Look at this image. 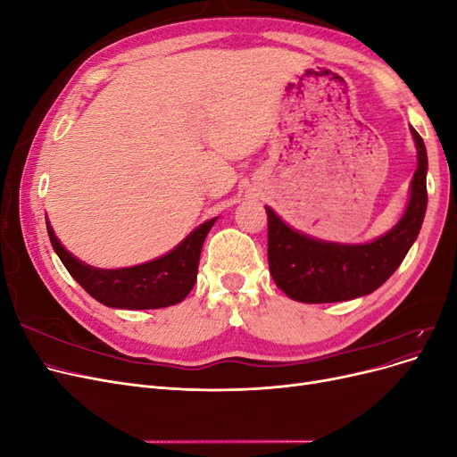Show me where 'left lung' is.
Returning <instances> with one entry per match:
<instances>
[{"mask_svg":"<svg viewBox=\"0 0 457 457\" xmlns=\"http://www.w3.org/2000/svg\"><path fill=\"white\" fill-rule=\"evenodd\" d=\"M418 170L410 204L398 225L364 245H339L312 240L289 228L267 207L269 269L282 292L301 303H337L368 295L391 278L416 242L427 210V150L416 129Z\"/></svg>","mask_w":457,"mask_h":457,"instance_id":"1","label":"left lung"}]
</instances>
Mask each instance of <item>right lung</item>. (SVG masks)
Wrapping results in <instances>:
<instances>
[{
	"mask_svg": "<svg viewBox=\"0 0 457 457\" xmlns=\"http://www.w3.org/2000/svg\"><path fill=\"white\" fill-rule=\"evenodd\" d=\"M215 219H210L200 225L168 255L139 267L116 270H101L84 265L64 250L49 223L47 232L53 250L61 257L66 270L93 299L106 307L139 311L177 305L190 294L196 282L202 245Z\"/></svg>",
	"mask_w": 457,
	"mask_h": 457,
	"instance_id": "1",
	"label": "right lung"
}]
</instances>
